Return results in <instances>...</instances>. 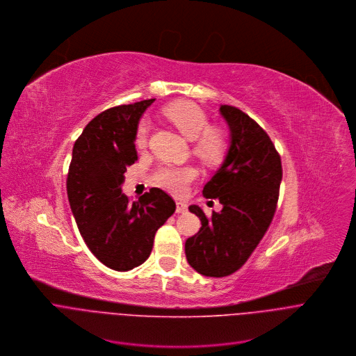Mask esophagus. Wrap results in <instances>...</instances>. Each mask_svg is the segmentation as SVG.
Segmentation results:
<instances>
[{"label": "esophagus", "mask_w": 356, "mask_h": 356, "mask_svg": "<svg viewBox=\"0 0 356 356\" xmlns=\"http://www.w3.org/2000/svg\"><path fill=\"white\" fill-rule=\"evenodd\" d=\"M188 209L185 202H177V213H185Z\"/></svg>", "instance_id": "esophagus-1"}]
</instances>
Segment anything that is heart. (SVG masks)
Segmentation results:
<instances>
[{"mask_svg": "<svg viewBox=\"0 0 356 356\" xmlns=\"http://www.w3.org/2000/svg\"><path fill=\"white\" fill-rule=\"evenodd\" d=\"M164 116L188 138L192 140L193 154L206 165L222 164L229 153V134L218 126H210L206 112L191 101H177L163 109ZM149 126L141 120L136 129L134 143L143 149L147 145ZM196 178V170L191 165H161L153 174V182L174 195H182L186 186Z\"/></svg>", "mask_w": 356, "mask_h": 356, "instance_id": "1", "label": "heart"}]
</instances>
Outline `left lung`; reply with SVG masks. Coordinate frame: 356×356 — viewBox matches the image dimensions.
Segmentation results:
<instances>
[{
    "label": "left lung",
    "mask_w": 356,
    "mask_h": 356,
    "mask_svg": "<svg viewBox=\"0 0 356 356\" xmlns=\"http://www.w3.org/2000/svg\"><path fill=\"white\" fill-rule=\"evenodd\" d=\"M220 113L230 126L232 145L202 193L223 209L207 218L199 206H189L202 227L185 243L189 265L213 277L234 273L254 252L273 219L282 181L280 156L266 131L238 108L222 105Z\"/></svg>",
    "instance_id": "obj_1"
}]
</instances>
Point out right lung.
Returning a JSON list of instances; mask_svg holds the SVG:
<instances>
[{"instance_id": "1", "label": "right lung", "mask_w": 356, "mask_h": 356, "mask_svg": "<svg viewBox=\"0 0 356 356\" xmlns=\"http://www.w3.org/2000/svg\"><path fill=\"white\" fill-rule=\"evenodd\" d=\"M146 99L97 115L76 140L67 174V195L90 251L119 272L143 264L156 232L175 211L172 197L152 188L136 202L122 193L123 174L137 161L138 119L153 104Z\"/></svg>"}]
</instances>
